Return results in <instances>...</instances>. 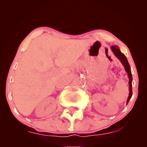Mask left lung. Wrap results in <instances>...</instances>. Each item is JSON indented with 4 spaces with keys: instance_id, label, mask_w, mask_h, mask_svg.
<instances>
[{
    "instance_id": "8db88e82",
    "label": "left lung",
    "mask_w": 147,
    "mask_h": 147,
    "mask_svg": "<svg viewBox=\"0 0 147 147\" xmlns=\"http://www.w3.org/2000/svg\"><path fill=\"white\" fill-rule=\"evenodd\" d=\"M111 50L112 52H113V54L115 55L117 58L120 61V62L122 63V64L123 65V66L124 67V69H125V71L126 72V73L128 74V78H129V97H128L127 100H126V104H128L129 103V100L131 99V97H132L133 95V92H132V74H131V67H130V65L128 62L127 59L125 55L121 52L119 48H118L117 45H113V46H111Z\"/></svg>"
}]
</instances>
